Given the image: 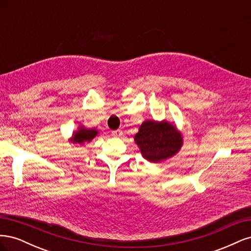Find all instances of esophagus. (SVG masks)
<instances>
[{"instance_id":"esophagus-1","label":"esophagus","mask_w":251,"mask_h":251,"mask_svg":"<svg viewBox=\"0 0 251 251\" xmlns=\"http://www.w3.org/2000/svg\"><path fill=\"white\" fill-rule=\"evenodd\" d=\"M121 135H123V131L121 130H116L112 132V136H114V137H120Z\"/></svg>"}]
</instances>
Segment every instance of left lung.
<instances>
[{"label":"left lung","mask_w":251,"mask_h":251,"mask_svg":"<svg viewBox=\"0 0 251 251\" xmlns=\"http://www.w3.org/2000/svg\"><path fill=\"white\" fill-rule=\"evenodd\" d=\"M134 140L141 155L151 163L162 162L176 155L183 139L175 125L166 120H144Z\"/></svg>","instance_id":"left-lung-1"}]
</instances>
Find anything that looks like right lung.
<instances>
[{"mask_svg": "<svg viewBox=\"0 0 251 251\" xmlns=\"http://www.w3.org/2000/svg\"><path fill=\"white\" fill-rule=\"evenodd\" d=\"M97 134L98 131L95 127L88 128L83 126H78L77 130L73 132L70 142L74 144H79V146H83L85 143H89L91 140L94 139Z\"/></svg>", "mask_w": 251, "mask_h": 251, "instance_id": "obj_1", "label": "right lung"}]
</instances>
